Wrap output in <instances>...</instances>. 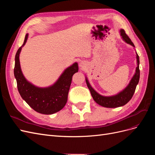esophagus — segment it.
<instances>
[{"label": "esophagus", "mask_w": 155, "mask_h": 155, "mask_svg": "<svg viewBox=\"0 0 155 155\" xmlns=\"http://www.w3.org/2000/svg\"><path fill=\"white\" fill-rule=\"evenodd\" d=\"M79 66H80V67H81V68H83V67H84V63H80V64H79Z\"/></svg>", "instance_id": "obj_1"}]
</instances>
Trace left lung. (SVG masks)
<instances>
[{"label": "left lung", "instance_id": "8db88e82", "mask_svg": "<svg viewBox=\"0 0 155 155\" xmlns=\"http://www.w3.org/2000/svg\"><path fill=\"white\" fill-rule=\"evenodd\" d=\"M120 35L122 37V39L124 41H125L127 43H128L130 45H132L134 47H135L133 43L131 41L130 39L128 37V35L125 34V31L124 29L120 30ZM137 64L138 66L136 68V72L133 76V78L131 79L130 83L124 90L121 92H119L118 94L112 96H104L100 95V94L96 92L92 87L91 86L90 83H89L87 78H86V83L87 87L89 90L91 91V95L93 97L94 100L97 104L100 105L107 107V108H116L125 105L132 98L134 93L136 90V87L138 85L140 79V69H139V64H140V60H139V56L137 54Z\"/></svg>", "mask_w": 155, "mask_h": 155}]
</instances>
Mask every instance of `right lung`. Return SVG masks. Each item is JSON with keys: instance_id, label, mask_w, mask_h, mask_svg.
I'll use <instances>...</instances> for the list:
<instances>
[{"instance_id": "1", "label": "right lung", "mask_w": 155, "mask_h": 155, "mask_svg": "<svg viewBox=\"0 0 155 155\" xmlns=\"http://www.w3.org/2000/svg\"><path fill=\"white\" fill-rule=\"evenodd\" d=\"M28 37L26 34L24 43L18 48L15 55L14 76L17 80V88L21 96L33 109L43 114L55 113L66 105L69 89L73 75L78 72V64L74 63L61 75L53 85L46 88H39L28 81L21 69L19 54Z\"/></svg>"}]
</instances>
